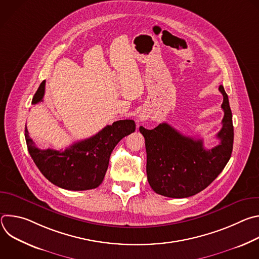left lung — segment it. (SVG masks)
<instances>
[{
    "mask_svg": "<svg viewBox=\"0 0 259 259\" xmlns=\"http://www.w3.org/2000/svg\"><path fill=\"white\" fill-rule=\"evenodd\" d=\"M225 116L216 137L219 143L205 150L202 139L184 136L167 123L149 130L139 127L145 139L147 180L155 193L169 198H188L205 190L231 159L234 143L233 115L223 85Z\"/></svg>",
    "mask_w": 259,
    "mask_h": 259,
    "instance_id": "8db88e82",
    "label": "left lung"
}]
</instances>
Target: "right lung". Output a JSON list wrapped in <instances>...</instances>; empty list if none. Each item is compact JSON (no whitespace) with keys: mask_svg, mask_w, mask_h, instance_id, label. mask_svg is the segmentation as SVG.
<instances>
[{"mask_svg":"<svg viewBox=\"0 0 259 259\" xmlns=\"http://www.w3.org/2000/svg\"><path fill=\"white\" fill-rule=\"evenodd\" d=\"M43 81L31 103L43 101ZM28 153L42 174L55 186L68 191H87L97 188L106 173L109 157L118 142L135 131L133 120H120L105 126L90 138L72 143L63 151L40 150L28 135L25 127Z\"/></svg>","mask_w":259,"mask_h":259,"instance_id":"obj_1","label":"right lung"}]
</instances>
